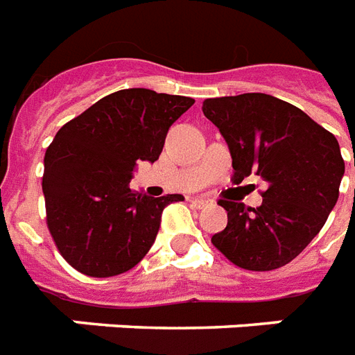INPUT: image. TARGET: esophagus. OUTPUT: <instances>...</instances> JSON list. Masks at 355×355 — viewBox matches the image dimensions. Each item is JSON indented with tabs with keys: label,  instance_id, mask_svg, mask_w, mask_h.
I'll return each mask as SVG.
<instances>
[{
	"label": "esophagus",
	"instance_id": "esophagus-1",
	"mask_svg": "<svg viewBox=\"0 0 355 355\" xmlns=\"http://www.w3.org/2000/svg\"><path fill=\"white\" fill-rule=\"evenodd\" d=\"M189 205H191V208H197V210H200V208H206V206L211 205V200H206V199H191L189 200Z\"/></svg>",
	"mask_w": 355,
	"mask_h": 355
}]
</instances>
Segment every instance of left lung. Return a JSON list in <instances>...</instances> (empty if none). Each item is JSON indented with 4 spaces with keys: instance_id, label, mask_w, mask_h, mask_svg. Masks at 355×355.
Returning a JSON list of instances; mask_svg holds the SVG:
<instances>
[{
    "instance_id": "8db88e82",
    "label": "left lung",
    "mask_w": 355,
    "mask_h": 355,
    "mask_svg": "<svg viewBox=\"0 0 355 355\" xmlns=\"http://www.w3.org/2000/svg\"><path fill=\"white\" fill-rule=\"evenodd\" d=\"M202 112L227 139L234 182L254 173L269 184L258 208L219 200L228 225L211 237L214 247L241 269L284 267L320 232L339 199L345 160L336 136L267 94L206 99Z\"/></svg>"
}]
</instances>
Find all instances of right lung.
I'll list each match as a JSON object with an SVG mask.
<instances>
[{"label":"right lung","instance_id":"right-lung-1","mask_svg":"<svg viewBox=\"0 0 355 355\" xmlns=\"http://www.w3.org/2000/svg\"><path fill=\"white\" fill-rule=\"evenodd\" d=\"M193 103L147 88L114 92L53 138L42 177L46 221L73 269L108 278L149 252L164 208L184 197H149L128 182L139 160H158L169 127Z\"/></svg>","mask_w":355,"mask_h":355}]
</instances>
